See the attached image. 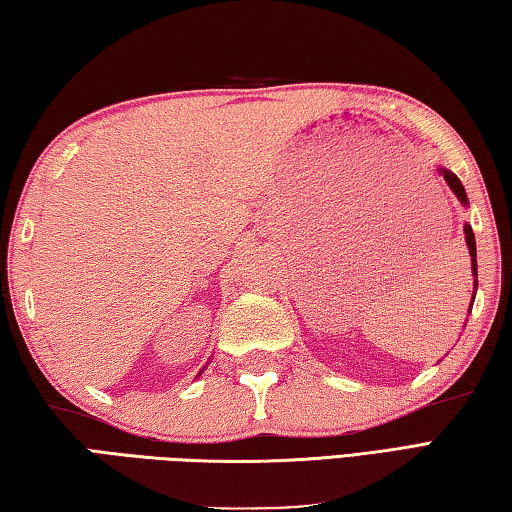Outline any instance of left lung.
<instances>
[{"instance_id":"8db88e82","label":"left lung","mask_w":512,"mask_h":512,"mask_svg":"<svg viewBox=\"0 0 512 512\" xmlns=\"http://www.w3.org/2000/svg\"><path fill=\"white\" fill-rule=\"evenodd\" d=\"M441 172H443V179L448 181L450 190L459 197V201H461V203H468L466 190H463V185H461V181L457 179V174H452V172H448V170H441ZM466 241H468L470 257H472V273L477 275V244H475V232H472L470 226H466Z\"/></svg>"}]
</instances>
